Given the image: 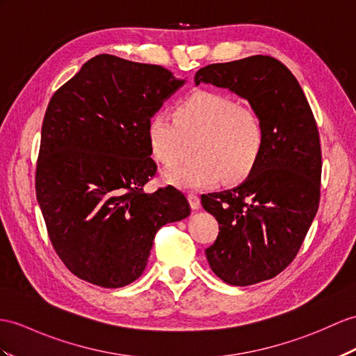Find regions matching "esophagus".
Instances as JSON below:
<instances>
[{
  "label": "esophagus",
  "mask_w": 356,
  "mask_h": 356,
  "mask_svg": "<svg viewBox=\"0 0 356 356\" xmlns=\"http://www.w3.org/2000/svg\"><path fill=\"white\" fill-rule=\"evenodd\" d=\"M188 202L190 207H192V210H199V208H201V199L195 193H188Z\"/></svg>",
  "instance_id": "esophagus-1"
}]
</instances>
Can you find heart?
Masks as SVG:
<instances>
[{"label": "heart", "mask_w": 356, "mask_h": 356, "mask_svg": "<svg viewBox=\"0 0 356 356\" xmlns=\"http://www.w3.org/2000/svg\"><path fill=\"white\" fill-rule=\"evenodd\" d=\"M148 142L154 157L170 166L183 155L186 137L201 136L193 163L179 164L164 179L181 188H205L245 179L263 151L264 129L252 108L241 107L229 95L197 90L181 99L175 116L155 111L148 120Z\"/></svg>", "instance_id": "b5f03b06"}]
</instances>
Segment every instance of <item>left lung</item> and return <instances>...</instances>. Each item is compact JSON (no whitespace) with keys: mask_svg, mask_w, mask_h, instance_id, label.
<instances>
[{"mask_svg":"<svg viewBox=\"0 0 356 356\" xmlns=\"http://www.w3.org/2000/svg\"><path fill=\"white\" fill-rule=\"evenodd\" d=\"M195 83L229 89L261 119L263 151L245 183L201 196L219 222L205 249L211 270L231 285L272 280L305 240L320 201L322 149L313 111L280 60L252 56L201 67Z\"/></svg>","mask_w":356,"mask_h":356,"instance_id":"1","label":"left lung"}]
</instances>
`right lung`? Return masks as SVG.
Wrapping results in <instances>:
<instances>
[{
    "mask_svg": "<svg viewBox=\"0 0 356 356\" xmlns=\"http://www.w3.org/2000/svg\"><path fill=\"white\" fill-rule=\"evenodd\" d=\"M183 84L163 66L99 54L51 98L36 196L54 250L80 280L106 289L131 284L157 231L190 214L175 187L143 190L157 172L148 120Z\"/></svg>",
    "mask_w": 356,
    "mask_h": 356,
    "instance_id": "1",
    "label": "right lung"
}]
</instances>
